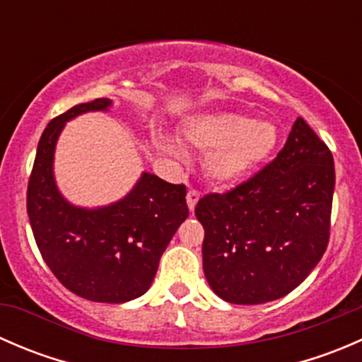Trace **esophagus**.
<instances>
[{"label": "esophagus", "mask_w": 362, "mask_h": 362, "mask_svg": "<svg viewBox=\"0 0 362 362\" xmlns=\"http://www.w3.org/2000/svg\"><path fill=\"white\" fill-rule=\"evenodd\" d=\"M199 202V192L198 191H189L187 192V204H189V210L191 211H194V208H196V203Z\"/></svg>", "instance_id": "1"}]
</instances>
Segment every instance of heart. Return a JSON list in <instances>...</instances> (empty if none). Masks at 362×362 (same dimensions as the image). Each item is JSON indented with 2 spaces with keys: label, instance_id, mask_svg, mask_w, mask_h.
Returning a JSON list of instances; mask_svg holds the SVG:
<instances>
[{
  "label": "heart",
  "instance_id": "b5f03b06",
  "mask_svg": "<svg viewBox=\"0 0 362 362\" xmlns=\"http://www.w3.org/2000/svg\"><path fill=\"white\" fill-rule=\"evenodd\" d=\"M182 136L187 145L208 152L204 171L217 184L240 180L269 158L279 141L276 126L269 120H250L233 112H211L192 117L184 124ZM163 151L180 158V147L164 136Z\"/></svg>",
  "mask_w": 362,
  "mask_h": 362
}]
</instances>
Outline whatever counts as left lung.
I'll use <instances>...</instances> for the list:
<instances>
[{
    "label": "left lung",
    "instance_id": "obj_1",
    "mask_svg": "<svg viewBox=\"0 0 362 362\" xmlns=\"http://www.w3.org/2000/svg\"><path fill=\"white\" fill-rule=\"evenodd\" d=\"M333 192V156L299 117L272 164L233 191L198 202L211 291L235 305L294 291L326 252Z\"/></svg>",
    "mask_w": 362,
    "mask_h": 362
}]
</instances>
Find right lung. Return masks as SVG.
I'll return each instance as SVG.
<instances>
[{
	"label": "right lung",
	"instance_id": "1",
	"mask_svg": "<svg viewBox=\"0 0 362 362\" xmlns=\"http://www.w3.org/2000/svg\"><path fill=\"white\" fill-rule=\"evenodd\" d=\"M112 105L101 98L50 120L28 187L29 222L43 261L66 289L98 303H126L147 293L160 255L189 215L185 185L147 171L124 198L103 206H78L59 191L54 158L66 122Z\"/></svg>",
	"mask_w": 362,
	"mask_h": 362
}]
</instances>
